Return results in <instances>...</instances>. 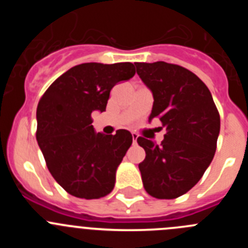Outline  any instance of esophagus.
<instances>
[{"label":"esophagus","mask_w":248,"mask_h":248,"mask_svg":"<svg viewBox=\"0 0 248 248\" xmlns=\"http://www.w3.org/2000/svg\"><path fill=\"white\" fill-rule=\"evenodd\" d=\"M131 137H133V141H134V144L137 143V140H138V134H137V133H131Z\"/></svg>","instance_id":"34e87169"}]
</instances>
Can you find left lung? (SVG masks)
<instances>
[{
  "instance_id": "left-lung-1",
  "label": "left lung",
  "mask_w": 248,
  "mask_h": 248,
  "mask_svg": "<svg viewBox=\"0 0 248 248\" xmlns=\"http://www.w3.org/2000/svg\"><path fill=\"white\" fill-rule=\"evenodd\" d=\"M137 73L153 92L149 119L166 128L160 145L143 137L139 164L144 189L156 199H176L199 183L214 159L220 114L205 83L191 71L166 62L135 63Z\"/></svg>"
}]
</instances>
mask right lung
Masks as SVG:
<instances>
[{
  "label": "right lung",
  "mask_w": 248,
  "mask_h": 248,
  "mask_svg": "<svg viewBox=\"0 0 248 248\" xmlns=\"http://www.w3.org/2000/svg\"><path fill=\"white\" fill-rule=\"evenodd\" d=\"M134 74L130 62L83 63L58 77L39 99L37 141L48 170L68 194L91 200L114 189L133 137L125 129L97 133L92 113L104 111L111 88Z\"/></svg>",
  "instance_id": "obj_1"
}]
</instances>
